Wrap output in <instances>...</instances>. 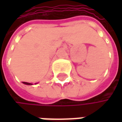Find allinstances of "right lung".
I'll use <instances>...</instances> for the list:
<instances>
[{
  "mask_svg": "<svg viewBox=\"0 0 122 122\" xmlns=\"http://www.w3.org/2000/svg\"><path fill=\"white\" fill-rule=\"evenodd\" d=\"M23 83H24V84H25V85H32L31 83H27V82H23Z\"/></svg>",
  "mask_w": 122,
  "mask_h": 122,
  "instance_id": "1",
  "label": "right lung"
}]
</instances>
